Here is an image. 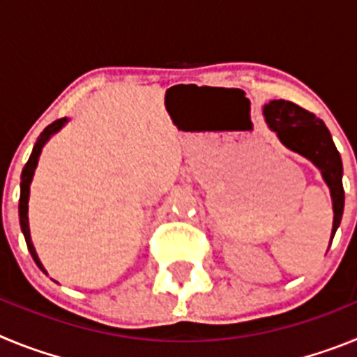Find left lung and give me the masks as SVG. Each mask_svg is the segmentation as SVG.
I'll return each instance as SVG.
<instances>
[{"label": "left lung", "instance_id": "1", "mask_svg": "<svg viewBox=\"0 0 357 357\" xmlns=\"http://www.w3.org/2000/svg\"><path fill=\"white\" fill-rule=\"evenodd\" d=\"M264 118L273 132H277L279 139L289 148L304 155L305 159L313 160L321 172L324 181L327 182L333 197L334 223H333V238L336 229L340 227L345 206V191H343L342 175L343 164L340 151L336 150L327 130L326 123L320 118L302 109L296 103L288 100H273L264 105ZM333 241V239H331Z\"/></svg>", "mask_w": 357, "mask_h": 357}]
</instances>
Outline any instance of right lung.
<instances>
[{
	"mask_svg": "<svg viewBox=\"0 0 357 357\" xmlns=\"http://www.w3.org/2000/svg\"><path fill=\"white\" fill-rule=\"evenodd\" d=\"M66 121H68V119L61 118V119H56V121H53L52 125H48V127L44 128L43 134L39 135V139L36 141V146H33V150H31L30 159H28V162L24 164L23 173H21V197H19V223H21V230H23L24 239H26L28 250H30L31 257H33V261H36L37 266H39L40 270H43V272H44V268H43V264H40L39 257H37L36 248H33V245H31L30 229H28V195H30L31 176H33V172H36L37 160H39L40 150H43L44 143H46V141L50 139V135L55 134L56 130H61V128L64 127Z\"/></svg>",
	"mask_w": 357,
	"mask_h": 357,
	"instance_id": "obj_1",
	"label": "right lung"
}]
</instances>
